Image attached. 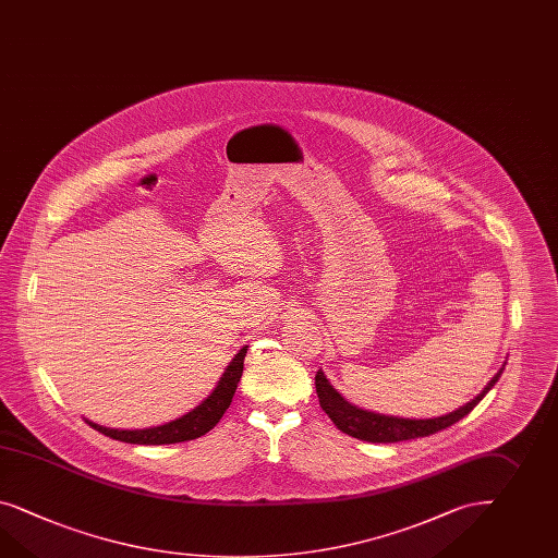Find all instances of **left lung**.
Returning a JSON list of instances; mask_svg holds the SVG:
<instances>
[{
	"label": "left lung",
	"instance_id": "8db88e82",
	"mask_svg": "<svg viewBox=\"0 0 558 558\" xmlns=\"http://www.w3.org/2000/svg\"><path fill=\"white\" fill-rule=\"evenodd\" d=\"M506 363L496 376L489 379V384L483 388L480 396H475L469 404L454 410L451 414L438 416V418H426V421H412V418H396V416H384L376 412H367L362 408L351 407L343 400V396L337 392L329 384V379L318 369L315 376L317 386L318 404L325 410V414L331 418L332 424L345 433L349 437L362 438L367 442H398V440H410V438L428 437L438 430L451 426L454 422L465 418L473 408L483 400V396L496 386L497 379L501 376Z\"/></svg>",
	"mask_w": 558,
	"mask_h": 558
}]
</instances>
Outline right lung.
<instances>
[{
    "mask_svg": "<svg viewBox=\"0 0 558 558\" xmlns=\"http://www.w3.org/2000/svg\"><path fill=\"white\" fill-rule=\"evenodd\" d=\"M247 347H243L240 353L233 357V362L227 365L226 374L219 379L217 388L213 390L211 396L195 410L184 414L177 421L168 422L162 426L154 428H144V430H118V428H106L95 422L87 421L89 426L99 430L101 435L121 440V442H132V445H172V442H184L193 438L203 437L211 430L221 416L226 414L227 408L233 400V393L238 390L241 374H243V360H245Z\"/></svg>",
    "mask_w": 558,
    "mask_h": 558,
    "instance_id": "right-lung-1",
    "label": "right lung"
}]
</instances>
